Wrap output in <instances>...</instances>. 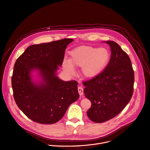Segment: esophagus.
Wrapping results in <instances>:
<instances>
[{
  "mask_svg": "<svg viewBox=\"0 0 150 150\" xmlns=\"http://www.w3.org/2000/svg\"><path fill=\"white\" fill-rule=\"evenodd\" d=\"M78 93H79L80 96H82V95H83V94H84V90H83V87H79L78 88Z\"/></svg>",
  "mask_w": 150,
  "mask_h": 150,
  "instance_id": "34e87169",
  "label": "esophagus"
}]
</instances>
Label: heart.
<instances>
[{
    "mask_svg": "<svg viewBox=\"0 0 150 150\" xmlns=\"http://www.w3.org/2000/svg\"><path fill=\"white\" fill-rule=\"evenodd\" d=\"M111 57L110 51L106 48H96L82 45L69 52V60H64L62 66L68 74L73 75L75 67L81 68V74L86 79H94L105 69Z\"/></svg>",
    "mask_w": 150,
    "mask_h": 150,
    "instance_id": "heart-1",
    "label": "heart"
}]
</instances>
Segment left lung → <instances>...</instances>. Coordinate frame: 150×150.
I'll return each instance as SVG.
<instances>
[{
	"instance_id": "obj_1",
	"label": "left lung",
	"mask_w": 150,
	"mask_h": 150,
	"mask_svg": "<svg viewBox=\"0 0 150 150\" xmlns=\"http://www.w3.org/2000/svg\"><path fill=\"white\" fill-rule=\"evenodd\" d=\"M104 42L110 46V62L99 76L83 83L85 96L91 102L87 116L99 123L114 118L126 107L132 96L134 79L127 53L114 41Z\"/></svg>"
}]
</instances>
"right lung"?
I'll use <instances>...</instances> for the list:
<instances>
[{"label":"right lung","instance_id":"1","mask_svg":"<svg viewBox=\"0 0 150 150\" xmlns=\"http://www.w3.org/2000/svg\"><path fill=\"white\" fill-rule=\"evenodd\" d=\"M73 40L32 45L15 63L11 80L13 98L21 111L35 122L56 123L79 98L76 81H64L57 75L67 45Z\"/></svg>","mask_w":150,"mask_h":150}]
</instances>
